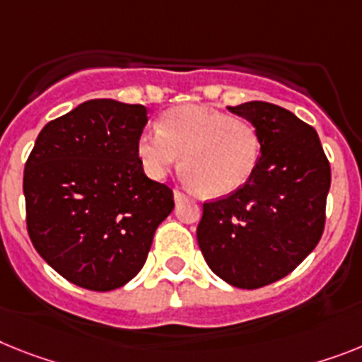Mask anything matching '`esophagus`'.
<instances>
[{"mask_svg":"<svg viewBox=\"0 0 362 362\" xmlns=\"http://www.w3.org/2000/svg\"><path fill=\"white\" fill-rule=\"evenodd\" d=\"M173 195H175V200H176V202H180V200L187 199V197L184 195V193H182V191H178V189H175V193H173Z\"/></svg>","mask_w":362,"mask_h":362,"instance_id":"34e87169","label":"esophagus"}]
</instances>
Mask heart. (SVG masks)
Listing matches in <instances>:
<instances>
[{
    "mask_svg": "<svg viewBox=\"0 0 362 362\" xmlns=\"http://www.w3.org/2000/svg\"><path fill=\"white\" fill-rule=\"evenodd\" d=\"M261 151L256 124L199 105L171 108L158 130L141 132L136 144L141 167L153 178H163L182 154L184 178L208 199L241 189L256 173Z\"/></svg>",
    "mask_w": 362,
    "mask_h": 362,
    "instance_id": "obj_1",
    "label": "heart"
}]
</instances>
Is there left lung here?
Listing matches in <instances>:
<instances>
[{
	"label": "left lung",
	"instance_id": "8db88e82",
	"mask_svg": "<svg viewBox=\"0 0 362 362\" xmlns=\"http://www.w3.org/2000/svg\"><path fill=\"white\" fill-rule=\"evenodd\" d=\"M228 110L256 124L263 151L241 189L204 202L197 241L218 278L257 289L293 272L318 245L331 169L317 130L293 112L263 101Z\"/></svg>",
	"mask_w": 362,
	"mask_h": 362
}]
</instances>
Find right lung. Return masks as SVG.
Returning a JSON list of instances; mask_svg holds the SVG:
<instances>
[{"mask_svg":"<svg viewBox=\"0 0 362 362\" xmlns=\"http://www.w3.org/2000/svg\"><path fill=\"white\" fill-rule=\"evenodd\" d=\"M144 105L92 99L45 124L23 171L27 232L71 284L123 287L145 265L156 228L175 208L136 153Z\"/></svg>","mask_w":362,"mask_h":362,"instance_id":"1","label":"right lung"}]
</instances>
